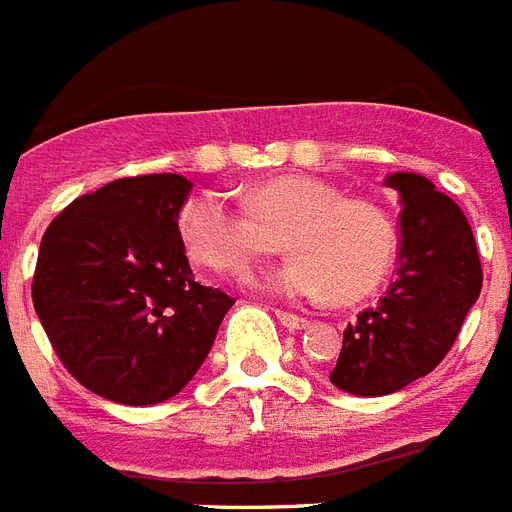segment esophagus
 <instances>
[{"label":"esophagus","instance_id":"obj_1","mask_svg":"<svg viewBox=\"0 0 512 512\" xmlns=\"http://www.w3.org/2000/svg\"><path fill=\"white\" fill-rule=\"evenodd\" d=\"M277 320L288 327V330H304V327H309V320H306V317L293 312H282V309H277Z\"/></svg>","mask_w":512,"mask_h":512}]
</instances>
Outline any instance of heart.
I'll return each mask as SVG.
<instances>
[{"mask_svg": "<svg viewBox=\"0 0 512 512\" xmlns=\"http://www.w3.org/2000/svg\"><path fill=\"white\" fill-rule=\"evenodd\" d=\"M187 251L219 275L243 277L285 251L296 259L264 280L285 298L359 301L378 288L396 256V227L372 200L343 198L317 177H275L245 192V208L200 192L179 216ZM283 243L280 244L279 240Z\"/></svg>", "mask_w": 512, "mask_h": 512, "instance_id": "obj_1", "label": "heart"}]
</instances>
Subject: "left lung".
Listing matches in <instances>:
<instances>
[{
    "label": "left lung",
    "mask_w": 512,
    "mask_h": 512,
    "mask_svg": "<svg viewBox=\"0 0 512 512\" xmlns=\"http://www.w3.org/2000/svg\"><path fill=\"white\" fill-rule=\"evenodd\" d=\"M402 195L396 280L378 306L343 330L330 380L346 394L383 396L410 386L447 357L481 293V261L455 200L420 174L386 179Z\"/></svg>",
    "instance_id": "left-lung-1"
}]
</instances>
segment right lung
<instances>
[{
    "mask_svg": "<svg viewBox=\"0 0 512 512\" xmlns=\"http://www.w3.org/2000/svg\"><path fill=\"white\" fill-rule=\"evenodd\" d=\"M190 187L179 174L116 179L44 232L34 309L65 370L102 399L142 407L179 394L235 304L192 275L179 232Z\"/></svg>",
    "mask_w": 512,
    "mask_h": 512,
    "instance_id": "add662e5",
    "label": "right lung"
}]
</instances>
